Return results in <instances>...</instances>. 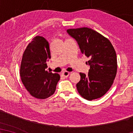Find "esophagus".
<instances>
[{
  "label": "esophagus",
  "instance_id": "obj_1",
  "mask_svg": "<svg viewBox=\"0 0 133 133\" xmlns=\"http://www.w3.org/2000/svg\"><path fill=\"white\" fill-rule=\"evenodd\" d=\"M70 72H68V71H64L62 72V75L64 76V77H68V76L70 75Z\"/></svg>",
  "mask_w": 133,
  "mask_h": 133
}]
</instances>
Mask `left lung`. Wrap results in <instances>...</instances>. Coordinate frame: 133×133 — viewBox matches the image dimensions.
<instances>
[{
	"mask_svg": "<svg viewBox=\"0 0 133 133\" xmlns=\"http://www.w3.org/2000/svg\"><path fill=\"white\" fill-rule=\"evenodd\" d=\"M67 32L77 41L82 54L90 59L88 75L79 73L81 80L76 85L78 92L88 101L102 97L112 86L117 73L113 46L107 37L91 28L68 29Z\"/></svg>",
	"mask_w": 133,
	"mask_h": 133,
	"instance_id": "obj_1",
	"label": "left lung"
}]
</instances>
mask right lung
I'll use <instances>...</instances> for the list:
<instances>
[{"mask_svg":"<svg viewBox=\"0 0 133 133\" xmlns=\"http://www.w3.org/2000/svg\"><path fill=\"white\" fill-rule=\"evenodd\" d=\"M51 58L48 41L36 36L26 46L22 59L20 75L23 84L31 95L46 99L54 93L60 75L46 70V61Z\"/></svg>","mask_w":133,"mask_h":133,"instance_id":"1","label":"right lung"}]
</instances>
